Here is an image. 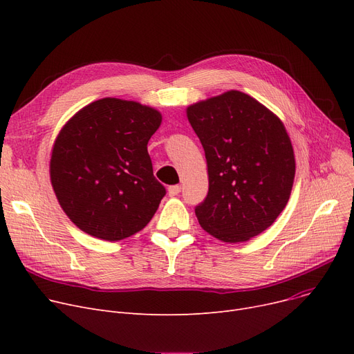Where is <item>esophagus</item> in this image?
Segmentation results:
<instances>
[{"mask_svg":"<svg viewBox=\"0 0 354 354\" xmlns=\"http://www.w3.org/2000/svg\"><path fill=\"white\" fill-rule=\"evenodd\" d=\"M180 187H179V185H172V187H169V188H167V195H169V196H176L179 192H180Z\"/></svg>","mask_w":354,"mask_h":354,"instance_id":"esophagus-1","label":"esophagus"}]
</instances>
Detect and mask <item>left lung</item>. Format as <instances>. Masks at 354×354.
I'll use <instances>...</instances> for the list:
<instances>
[{
  "mask_svg": "<svg viewBox=\"0 0 354 354\" xmlns=\"http://www.w3.org/2000/svg\"><path fill=\"white\" fill-rule=\"evenodd\" d=\"M187 116L208 166V195L195 208L201 227L231 244L261 234L286 208L295 175L283 122L238 90L191 104Z\"/></svg>",
  "mask_w": 354,
  "mask_h": 354,
  "instance_id": "obj_1",
  "label": "left lung"
}]
</instances>
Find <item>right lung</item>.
<instances>
[{
  "instance_id": "1",
  "label": "right lung",
  "mask_w": 354,
  "mask_h": 354,
  "mask_svg": "<svg viewBox=\"0 0 354 354\" xmlns=\"http://www.w3.org/2000/svg\"><path fill=\"white\" fill-rule=\"evenodd\" d=\"M160 122L153 107L104 97L63 126L51 151L50 179L74 225L120 241L149 224L166 194L147 153Z\"/></svg>"
}]
</instances>
